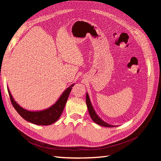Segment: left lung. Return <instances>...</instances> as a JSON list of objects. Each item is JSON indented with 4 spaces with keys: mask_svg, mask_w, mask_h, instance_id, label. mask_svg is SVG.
I'll return each mask as SVG.
<instances>
[{
    "mask_svg": "<svg viewBox=\"0 0 161 161\" xmlns=\"http://www.w3.org/2000/svg\"><path fill=\"white\" fill-rule=\"evenodd\" d=\"M86 104H87V106L88 108V111H89V115L91 117V119H92V121H93L95 123H96L97 124H98L100 126H105V127H113V126H114V125H111L108 124L107 123L104 122L97 115V114H96V112L95 111V109H93V108H92V106L91 103L90 101L89 95L87 93L86 94Z\"/></svg>",
    "mask_w": 161,
    "mask_h": 161,
    "instance_id": "left-lung-1",
    "label": "left lung"
}]
</instances>
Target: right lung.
<instances>
[{
    "label": "right lung",
    "instance_id": "1",
    "mask_svg": "<svg viewBox=\"0 0 161 161\" xmlns=\"http://www.w3.org/2000/svg\"><path fill=\"white\" fill-rule=\"evenodd\" d=\"M73 86L74 84L63 92L55 104L44 110L38 112L29 111L19 106L14 100L8 88V91L13 106L25 120L38 125H49L56 122L61 117Z\"/></svg>",
    "mask_w": 161,
    "mask_h": 161
}]
</instances>
